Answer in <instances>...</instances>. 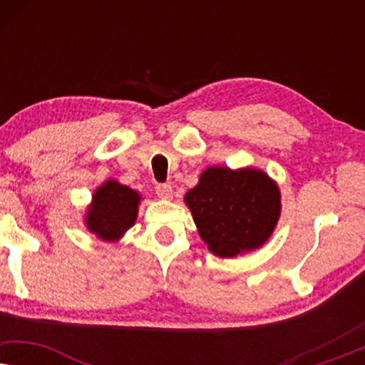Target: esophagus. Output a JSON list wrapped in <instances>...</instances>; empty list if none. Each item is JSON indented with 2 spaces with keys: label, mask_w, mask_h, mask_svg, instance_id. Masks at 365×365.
<instances>
[{
  "label": "esophagus",
  "mask_w": 365,
  "mask_h": 365,
  "mask_svg": "<svg viewBox=\"0 0 365 365\" xmlns=\"http://www.w3.org/2000/svg\"><path fill=\"white\" fill-rule=\"evenodd\" d=\"M156 194L161 199L173 197V187L169 184H156Z\"/></svg>",
  "instance_id": "esophagus-1"
}]
</instances>
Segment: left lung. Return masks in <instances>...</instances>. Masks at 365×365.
Segmentation results:
<instances>
[{
	"mask_svg": "<svg viewBox=\"0 0 365 365\" xmlns=\"http://www.w3.org/2000/svg\"><path fill=\"white\" fill-rule=\"evenodd\" d=\"M199 236L219 257L261 247L281 216V192L264 171L212 166L184 196Z\"/></svg>",
	"mask_w": 365,
	"mask_h": 365,
	"instance_id": "obj_1",
	"label": "left lung"
}]
</instances>
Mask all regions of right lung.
Here are the masks:
<instances>
[{
	"instance_id": "1",
	"label": "right lung",
	"mask_w": 365,
	"mask_h": 365,
	"mask_svg": "<svg viewBox=\"0 0 365 365\" xmlns=\"http://www.w3.org/2000/svg\"><path fill=\"white\" fill-rule=\"evenodd\" d=\"M139 201L141 196L134 189L108 179L93 194V202L84 217L86 227L103 241H119L134 226Z\"/></svg>"
}]
</instances>
